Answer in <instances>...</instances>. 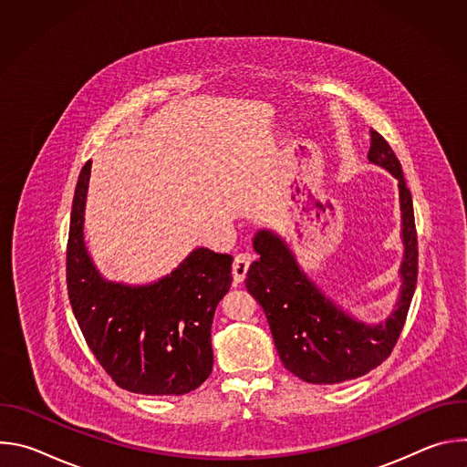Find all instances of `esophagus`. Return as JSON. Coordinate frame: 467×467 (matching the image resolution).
I'll return each mask as SVG.
<instances>
[{"instance_id": "obj_1", "label": "esophagus", "mask_w": 467, "mask_h": 467, "mask_svg": "<svg viewBox=\"0 0 467 467\" xmlns=\"http://www.w3.org/2000/svg\"><path fill=\"white\" fill-rule=\"evenodd\" d=\"M251 265V256L247 253H240L234 256V262H233V277H234V283H242L247 270Z\"/></svg>"}]
</instances>
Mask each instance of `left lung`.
Instances as JSON below:
<instances>
[{
    "label": "left lung",
    "instance_id": "obj_1",
    "mask_svg": "<svg viewBox=\"0 0 467 467\" xmlns=\"http://www.w3.org/2000/svg\"><path fill=\"white\" fill-rule=\"evenodd\" d=\"M369 162L389 171L399 182L403 262L401 290L393 312L382 323H364L323 294L301 270L288 244L262 229L253 238L260 254L249 265L247 292L268 317L277 353L288 371L305 382L337 384L366 375L382 364L401 335L418 283V234L412 193L401 162L389 144L371 129Z\"/></svg>",
    "mask_w": 467,
    "mask_h": 467
}]
</instances>
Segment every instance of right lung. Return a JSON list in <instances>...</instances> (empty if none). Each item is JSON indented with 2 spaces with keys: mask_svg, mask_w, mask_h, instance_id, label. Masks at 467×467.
<instances>
[{
  "mask_svg": "<svg viewBox=\"0 0 467 467\" xmlns=\"http://www.w3.org/2000/svg\"><path fill=\"white\" fill-rule=\"evenodd\" d=\"M92 161L76 186L66 283L83 337L112 380L132 393L182 395L213 371L211 327L229 292L233 256L193 249L150 285L107 281L85 245V207Z\"/></svg>",
  "mask_w": 467,
  "mask_h": 467,
  "instance_id": "obj_1",
  "label": "right lung"
}]
</instances>
